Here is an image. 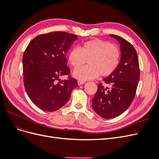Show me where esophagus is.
<instances>
[{
  "mask_svg": "<svg viewBox=\"0 0 159 159\" xmlns=\"http://www.w3.org/2000/svg\"><path fill=\"white\" fill-rule=\"evenodd\" d=\"M85 81H81V80H79L78 81V85H82V84H85Z\"/></svg>",
  "mask_w": 159,
  "mask_h": 159,
  "instance_id": "esophagus-1",
  "label": "esophagus"
}]
</instances>
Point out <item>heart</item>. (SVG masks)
Wrapping results in <instances>:
<instances>
[{"label":"heart","mask_w":159,"mask_h":159,"mask_svg":"<svg viewBox=\"0 0 159 159\" xmlns=\"http://www.w3.org/2000/svg\"><path fill=\"white\" fill-rule=\"evenodd\" d=\"M121 58L119 48L109 41L94 39L85 42L80 48L71 49L68 61L74 68L80 67L88 60L89 65L75 70L73 75L81 81L107 77L116 70Z\"/></svg>","instance_id":"1"}]
</instances>
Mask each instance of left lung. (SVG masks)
<instances>
[{"label":"left lung","mask_w":159,"mask_h":159,"mask_svg":"<svg viewBox=\"0 0 159 159\" xmlns=\"http://www.w3.org/2000/svg\"><path fill=\"white\" fill-rule=\"evenodd\" d=\"M111 37L118 40L121 48V60L113 73L103 80L92 99V107L104 119L116 117L131 105L135 96L140 78L137 52L131 43L117 35Z\"/></svg>","instance_id":"1"}]
</instances>
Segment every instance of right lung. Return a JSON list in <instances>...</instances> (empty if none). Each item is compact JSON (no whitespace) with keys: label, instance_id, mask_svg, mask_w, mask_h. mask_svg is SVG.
<instances>
[{"label":"right lung","instance_id":"1","mask_svg":"<svg viewBox=\"0 0 159 159\" xmlns=\"http://www.w3.org/2000/svg\"><path fill=\"white\" fill-rule=\"evenodd\" d=\"M77 39L76 35L65 32L43 34L32 39L24 52V85L28 97L40 109L52 112L60 109L78 86L70 75L66 57ZM65 75L69 79L61 80Z\"/></svg>","mask_w":159,"mask_h":159}]
</instances>
